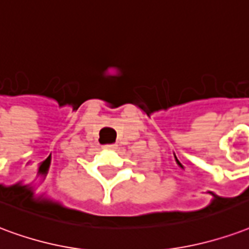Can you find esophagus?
<instances>
[{
	"label": "esophagus",
	"instance_id": "34e87169",
	"mask_svg": "<svg viewBox=\"0 0 249 249\" xmlns=\"http://www.w3.org/2000/svg\"><path fill=\"white\" fill-rule=\"evenodd\" d=\"M104 149H116V145H113V143H109V145H104Z\"/></svg>",
	"mask_w": 249,
	"mask_h": 249
}]
</instances>
